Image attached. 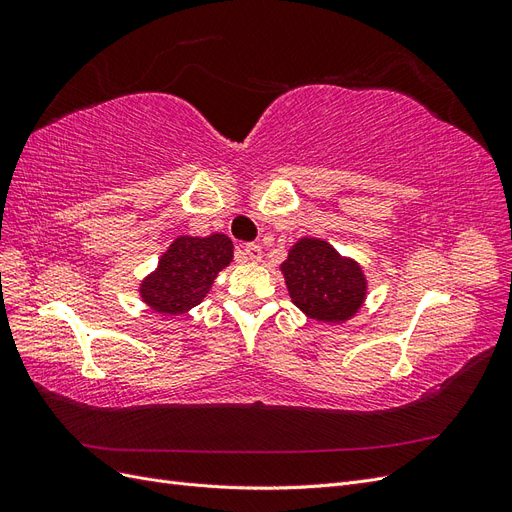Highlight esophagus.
Here are the masks:
<instances>
[{
  "label": "esophagus",
  "instance_id": "esophagus-1",
  "mask_svg": "<svg viewBox=\"0 0 512 512\" xmlns=\"http://www.w3.org/2000/svg\"><path fill=\"white\" fill-rule=\"evenodd\" d=\"M243 256H245V260H250V262H260L262 260V247L256 245V243H247V245H243Z\"/></svg>",
  "mask_w": 512,
  "mask_h": 512
}]
</instances>
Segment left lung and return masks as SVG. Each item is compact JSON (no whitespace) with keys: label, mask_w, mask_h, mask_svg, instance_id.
<instances>
[{"label":"left lung","mask_w":512,"mask_h":512,"mask_svg":"<svg viewBox=\"0 0 512 512\" xmlns=\"http://www.w3.org/2000/svg\"><path fill=\"white\" fill-rule=\"evenodd\" d=\"M280 271L292 303L307 318L342 324L365 303L367 277L361 265L324 239L301 237L288 250Z\"/></svg>","instance_id":"1"}]
</instances>
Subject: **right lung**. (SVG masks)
Masks as SVG:
<instances>
[{
    "label": "right lung",
    "instance_id": "1",
    "mask_svg": "<svg viewBox=\"0 0 512 512\" xmlns=\"http://www.w3.org/2000/svg\"><path fill=\"white\" fill-rule=\"evenodd\" d=\"M232 241L213 232L209 237L181 235L160 256L156 271H151L138 286L143 303L162 316L188 314L203 303L215 277L232 262Z\"/></svg>",
    "mask_w": 512,
    "mask_h": 512
}]
</instances>
